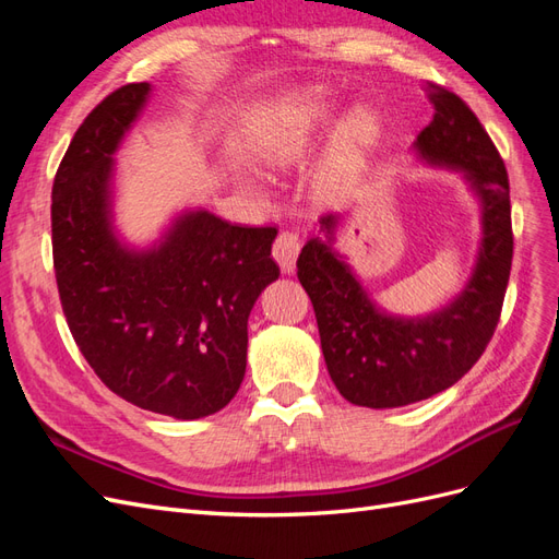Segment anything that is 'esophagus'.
Returning a JSON list of instances; mask_svg holds the SVG:
<instances>
[{"instance_id":"1","label":"esophagus","mask_w":559,"mask_h":559,"mask_svg":"<svg viewBox=\"0 0 559 559\" xmlns=\"http://www.w3.org/2000/svg\"><path fill=\"white\" fill-rule=\"evenodd\" d=\"M298 251H300V238H298V233H294V230H282V233L277 235L275 245H273V257H275V261L280 263V267L284 270V273H294Z\"/></svg>"}]
</instances>
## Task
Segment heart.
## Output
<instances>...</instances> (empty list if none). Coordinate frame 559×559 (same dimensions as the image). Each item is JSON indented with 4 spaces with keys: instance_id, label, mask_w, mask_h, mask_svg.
<instances>
[{
    "instance_id": "b5f03b06",
    "label": "heart",
    "mask_w": 559,
    "mask_h": 559,
    "mask_svg": "<svg viewBox=\"0 0 559 559\" xmlns=\"http://www.w3.org/2000/svg\"><path fill=\"white\" fill-rule=\"evenodd\" d=\"M312 121L314 123L324 121V111H317L312 116ZM310 132H312L310 126L277 132L270 140H265V144L261 146V154L270 165L289 167L308 154ZM373 138H376L373 118L364 111L352 114L341 126V130H337L331 158L319 175V189L333 195L347 189V186L359 177L366 160V151L370 144H373Z\"/></svg>"
}]
</instances>
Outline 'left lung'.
<instances>
[{
    "mask_svg": "<svg viewBox=\"0 0 559 559\" xmlns=\"http://www.w3.org/2000/svg\"><path fill=\"white\" fill-rule=\"evenodd\" d=\"M427 97L433 121L417 134L415 154L460 173L480 200L483 238L464 292L427 317L380 310L335 247L341 214L319 218V235L296 263L329 376L349 403L366 408L425 401L462 380L492 341L511 275V195L499 151L460 95L429 83Z\"/></svg>",
    "mask_w": 559,
    "mask_h": 559,
    "instance_id": "left-lung-1",
    "label": "left lung"
}]
</instances>
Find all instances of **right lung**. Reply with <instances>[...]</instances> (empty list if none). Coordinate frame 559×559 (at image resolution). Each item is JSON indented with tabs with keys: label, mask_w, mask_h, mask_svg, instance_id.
<instances>
[{
	"label": "right lung",
	"mask_w": 559,
	"mask_h": 559,
	"mask_svg": "<svg viewBox=\"0 0 559 559\" xmlns=\"http://www.w3.org/2000/svg\"><path fill=\"white\" fill-rule=\"evenodd\" d=\"M148 95L151 83H128L79 126L53 181V265L67 324L97 378L138 408L198 419L242 384L249 312L280 277L277 228L189 210L156 245L121 242L114 154Z\"/></svg>",
	"instance_id": "right-lung-1"
}]
</instances>
